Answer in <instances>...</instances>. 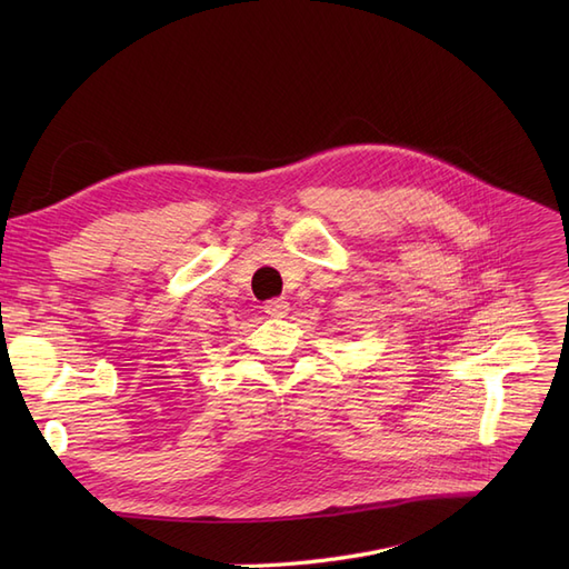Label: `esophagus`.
Returning <instances> with one entry per match:
<instances>
[{
    "mask_svg": "<svg viewBox=\"0 0 569 569\" xmlns=\"http://www.w3.org/2000/svg\"><path fill=\"white\" fill-rule=\"evenodd\" d=\"M263 308L270 318H284L289 311V303L284 299H270V301H266Z\"/></svg>",
    "mask_w": 569,
    "mask_h": 569,
    "instance_id": "esophagus-1",
    "label": "esophagus"
}]
</instances>
